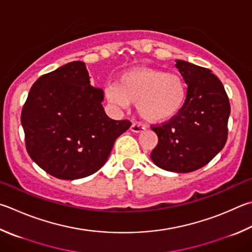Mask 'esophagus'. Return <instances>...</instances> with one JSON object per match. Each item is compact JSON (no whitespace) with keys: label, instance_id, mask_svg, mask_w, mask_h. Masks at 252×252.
Returning <instances> with one entry per match:
<instances>
[{"label":"esophagus","instance_id":"34e87169","mask_svg":"<svg viewBox=\"0 0 252 252\" xmlns=\"http://www.w3.org/2000/svg\"><path fill=\"white\" fill-rule=\"evenodd\" d=\"M130 130L132 132H135V133H141V132H143L145 130V127L140 125V123H132Z\"/></svg>","mask_w":252,"mask_h":252}]
</instances>
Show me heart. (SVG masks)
Returning <instances> with one entry per match:
<instances>
[{"instance_id": "obj_1", "label": "heart", "mask_w": 252, "mask_h": 252, "mask_svg": "<svg viewBox=\"0 0 252 252\" xmlns=\"http://www.w3.org/2000/svg\"><path fill=\"white\" fill-rule=\"evenodd\" d=\"M109 102L126 108L136 103L140 117L149 122L171 120L182 110L186 99V86L181 76L155 69L126 71L119 82L106 89Z\"/></svg>"}]
</instances>
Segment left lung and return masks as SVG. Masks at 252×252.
<instances>
[{"instance_id":"obj_1","label":"left lung","mask_w":252,"mask_h":252,"mask_svg":"<svg viewBox=\"0 0 252 252\" xmlns=\"http://www.w3.org/2000/svg\"><path fill=\"white\" fill-rule=\"evenodd\" d=\"M175 67L187 85L185 103L177 116L152 126L158 142L151 158L165 171L189 173L208 164L225 146L230 103L212 70L180 59Z\"/></svg>"}]
</instances>
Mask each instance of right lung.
<instances>
[{"label":"right lung","mask_w":252,"mask_h":252,"mask_svg":"<svg viewBox=\"0 0 252 252\" xmlns=\"http://www.w3.org/2000/svg\"><path fill=\"white\" fill-rule=\"evenodd\" d=\"M103 91L90 85L85 63L71 62L35 81L21 122L31 158L61 180L97 172L114 141L131 126L112 120L102 107Z\"/></svg>","instance_id":"right-lung-1"}]
</instances>
